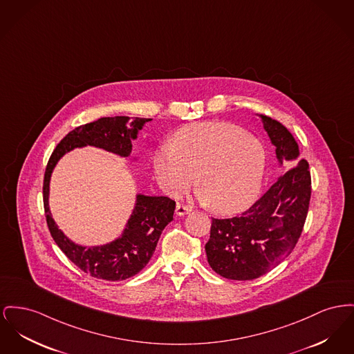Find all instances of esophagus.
Here are the masks:
<instances>
[{
    "mask_svg": "<svg viewBox=\"0 0 354 354\" xmlns=\"http://www.w3.org/2000/svg\"><path fill=\"white\" fill-rule=\"evenodd\" d=\"M189 211H191V208L182 206V205H176V207H175V214H176L178 216H185V215H187Z\"/></svg>",
    "mask_w": 354,
    "mask_h": 354,
    "instance_id": "1",
    "label": "esophagus"
}]
</instances>
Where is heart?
<instances>
[{
    "mask_svg": "<svg viewBox=\"0 0 354 354\" xmlns=\"http://www.w3.org/2000/svg\"><path fill=\"white\" fill-rule=\"evenodd\" d=\"M158 185L178 196L196 176V198L219 214H236L251 206L262 188L266 151L239 127L226 123L189 125L172 143L153 153Z\"/></svg>",
    "mask_w": 354,
    "mask_h": 354,
    "instance_id": "heart-1",
    "label": "heart"
}]
</instances>
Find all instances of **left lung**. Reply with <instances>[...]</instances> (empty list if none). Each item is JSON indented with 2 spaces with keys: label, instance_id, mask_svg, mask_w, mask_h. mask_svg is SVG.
Listing matches in <instances>:
<instances>
[{
  "label": "left lung",
  "instance_id": "1",
  "mask_svg": "<svg viewBox=\"0 0 354 354\" xmlns=\"http://www.w3.org/2000/svg\"><path fill=\"white\" fill-rule=\"evenodd\" d=\"M275 147L278 166L292 167L242 215L214 219L206 243L208 265L223 278L250 281L279 265L302 232L309 209L312 180L309 165L289 129L257 113Z\"/></svg>",
  "mask_w": 354,
  "mask_h": 354
}]
</instances>
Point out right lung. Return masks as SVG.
I'll use <instances>...</instances> for the list:
<instances>
[{"instance_id": "right-lung-1", "label": "right lung", "mask_w": 354, "mask_h": 354, "mask_svg": "<svg viewBox=\"0 0 354 354\" xmlns=\"http://www.w3.org/2000/svg\"><path fill=\"white\" fill-rule=\"evenodd\" d=\"M152 119L145 118H102L93 123L80 125L71 131L52 152L44 176V208L49 231L62 249L80 270L93 278L104 281H124L146 268L162 231L174 219L175 202L167 196H148L136 194L135 206L127 219L123 232L103 245L84 246L73 242L55 222L49 207V189L53 169L65 153L75 148L95 147L115 153L120 158H131L132 142Z\"/></svg>"}]
</instances>
